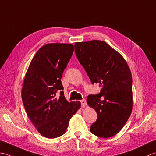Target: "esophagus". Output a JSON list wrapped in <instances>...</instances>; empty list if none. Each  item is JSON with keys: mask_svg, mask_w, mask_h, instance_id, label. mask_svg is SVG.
Returning <instances> with one entry per match:
<instances>
[{"mask_svg": "<svg viewBox=\"0 0 156 156\" xmlns=\"http://www.w3.org/2000/svg\"><path fill=\"white\" fill-rule=\"evenodd\" d=\"M80 102H81V106H82L83 107L85 106V105H86V100H85V99L81 100Z\"/></svg>", "mask_w": 156, "mask_h": 156, "instance_id": "1", "label": "esophagus"}]
</instances>
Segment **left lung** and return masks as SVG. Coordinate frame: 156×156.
Returning <instances> with one entry per match:
<instances>
[{"mask_svg":"<svg viewBox=\"0 0 156 156\" xmlns=\"http://www.w3.org/2000/svg\"><path fill=\"white\" fill-rule=\"evenodd\" d=\"M75 52L91 81L101 87L87 102L98 113L90 127L91 132L102 138L115 136L122 129L131 113L132 76L126 61L104 41L94 40L75 44Z\"/></svg>","mask_w":156,"mask_h":156,"instance_id":"8db88e82","label":"left lung"}]
</instances>
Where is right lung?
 Here are the masks:
<instances>
[{"label":"right lung","instance_id":"right-lung-1","mask_svg":"<svg viewBox=\"0 0 156 156\" xmlns=\"http://www.w3.org/2000/svg\"><path fill=\"white\" fill-rule=\"evenodd\" d=\"M74 51L71 44L50 43L41 47L31 61L24 79L22 100L37 131L47 138L66 131L81 103L65 98L61 79ZM59 92V98L56 97Z\"/></svg>","mask_w":156,"mask_h":156}]
</instances>
